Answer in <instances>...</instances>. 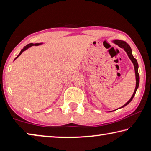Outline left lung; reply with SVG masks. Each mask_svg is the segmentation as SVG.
I'll return each mask as SVG.
<instances>
[{
  "label": "left lung",
  "mask_w": 151,
  "mask_h": 151,
  "mask_svg": "<svg viewBox=\"0 0 151 151\" xmlns=\"http://www.w3.org/2000/svg\"><path fill=\"white\" fill-rule=\"evenodd\" d=\"M113 43H115V44L118 45L119 47H121V48H123L124 50L127 52V54L129 58H130V60H131V62H133V65H134V71H135V76H136V87H135V89H134V93L133 94V96H132V97H131V99L129 100V101L126 103V104L123 105L122 107H121V108L122 107H124L125 106H126L127 105H128L129 103H130L132 99H133V98L134 96V95H135L136 93V91L137 90V89H138L139 88V72H138V68H139V65H138V63H137V60L135 59L133 57V54H132V50L131 48V47L125 41H123V40H115L113 41Z\"/></svg>",
  "instance_id": "1"
}]
</instances>
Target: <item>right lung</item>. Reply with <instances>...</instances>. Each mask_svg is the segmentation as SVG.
I'll return each mask as SVG.
<instances>
[{"instance_id":"1","label":"right lung","mask_w":151,"mask_h":151,"mask_svg":"<svg viewBox=\"0 0 151 151\" xmlns=\"http://www.w3.org/2000/svg\"><path fill=\"white\" fill-rule=\"evenodd\" d=\"M42 43H36V44H33V43H30V44H27L26 45V46H24L23 47V49H22L21 50V51H20V54H18L17 57H16V58L14 60H16L17 59V58L18 57V56H20V55H21V54H22V53L24 52V51H25L26 50H27L28 48H29V47H30L31 46H39V45H40V44H42Z\"/></svg>"}]
</instances>
